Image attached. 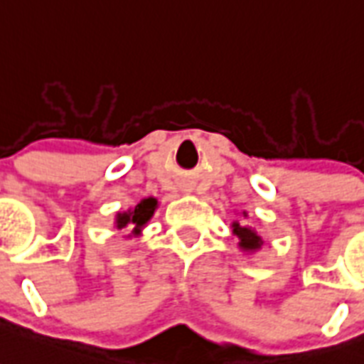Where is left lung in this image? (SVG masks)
<instances>
[{
  "label": "left lung",
  "mask_w": 364,
  "mask_h": 364,
  "mask_svg": "<svg viewBox=\"0 0 364 364\" xmlns=\"http://www.w3.org/2000/svg\"><path fill=\"white\" fill-rule=\"evenodd\" d=\"M233 233L237 235L239 241H241V247L245 250H256L262 247V241L260 235H256L255 230H250V228H245V226H239V224H233Z\"/></svg>",
  "instance_id": "1"
}]
</instances>
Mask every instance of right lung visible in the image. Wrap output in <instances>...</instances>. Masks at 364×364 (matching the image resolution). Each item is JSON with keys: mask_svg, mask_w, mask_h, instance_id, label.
<instances>
[{"mask_svg": "<svg viewBox=\"0 0 364 364\" xmlns=\"http://www.w3.org/2000/svg\"><path fill=\"white\" fill-rule=\"evenodd\" d=\"M157 201L154 197H148V199H144L134 207V210H129V213L117 214V228H129L132 232L136 233L140 232V228L146 224V222L150 220L151 214L156 210Z\"/></svg>", "mask_w": 364, "mask_h": 364, "instance_id": "obj_1", "label": "right lung"}]
</instances>
